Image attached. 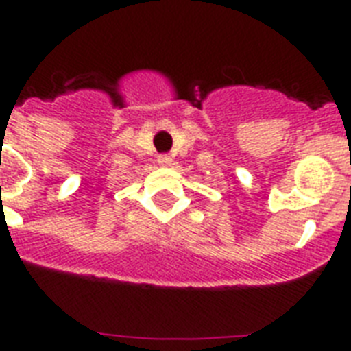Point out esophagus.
Returning a JSON list of instances; mask_svg holds the SVG:
<instances>
[{
    "label": "esophagus",
    "mask_w": 351,
    "mask_h": 351,
    "mask_svg": "<svg viewBox=\"0 0 351 351\" xmlns=\"http://www.w3.org/2000/svg\"><path fill=\"white\" fill-rule=\"evenodd\" d=\"M158 163H160L161 167H169L170 163H172V158H170L169 154H160V156H158Z\"/></svg>",
    "instance_id": "obj_1"
}]
</instances>
